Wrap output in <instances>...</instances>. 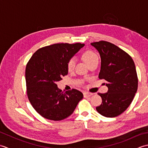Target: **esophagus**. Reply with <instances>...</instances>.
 Here are the masks:
<instances>
[{
  "label": "esophagus",
  "instance_id": "obj_1",
  "mask_svg": "<svg viewBox=\"0 0 148 148\" xmlns=\"http://www.w3.org/2000/svg\"><path fill=\"white\" fill-rule=\"evenodd\" d=\"M93 93H90V92H85L83 93V95H84V97H90L91 95H92Z\"/></svg>",
  "mask_w": 148,
  "mask_h": 148
}]
</instances>
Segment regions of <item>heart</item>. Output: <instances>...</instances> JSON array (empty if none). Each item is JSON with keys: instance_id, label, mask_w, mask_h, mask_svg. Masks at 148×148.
<instances>
[{"instance_id": "b5f03b06", "label": "heart", "mask_w": 148, "mask_h": 148, "mask_svg": "<svg viewBox=\"0 0 148 148\" xmlns=\"http://www.w3.org/2000/svg\"><path fill=\"white\" fill-rule=\"evenodd\" d=\"M83 59L85 62L88 65H90L91 64L97 60H99V57L96 53L91 50H87L85 51L82 55ZM75 64H76V60L74 58H70L67 62V69L69 72H72L74 70Z\"/></svg>"}]
</instances>
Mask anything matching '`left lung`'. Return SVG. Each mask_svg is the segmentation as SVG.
I'll return each mask as SVG.
<instances>
[{
	"instance_id": "1",
	"label": "left lung",
	"mask_w": 148,
	"mask_h": 148,
	"mask_svg": "<svg viewBox=\"0 0 148 148\" xmlns=\"http://www.w3.org/2000/svg\"><path fill=\"white\" fill-rule=\"evenodd\" d=\"M101 58L99 78L107 81L108 92L98 93L102 103L96 110L106 117L120 115L132 102L138 87V77L131 56L114 44L105 40L91 43Z\"/></svg>"
}]
</instances>
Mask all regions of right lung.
I'll use <instances>...</instances> for the list:
<instances>
[{
	"mask_svg": "<svg viewBox=\"0 0 148 148\" xmlns=\"http://www.w3.org/2000/svg\"><path fill=\"white\" fill-rule=\"evenodd\" d=\"M84 44L58 43L34 53L25 69L27 93L34 109L46 119L60 121L71 115L83 94L76 89L62 92L56 82L68 74L67 62Z\"/></svg>",
	"mask_w": 148,
	"mask_h": 148,
	"instance_id": "right-lung-1",
	"label": "right lung"
}]
</instances>
